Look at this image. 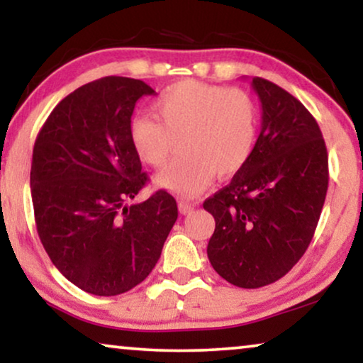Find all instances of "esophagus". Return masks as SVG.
Wrapping results in <instances>:
<instances>
[{
    "instance_id": "obj_1",
    "label": "esophagus",
    "mask_w": 363,
    "mask_h": 363,
    "mask_svg": "<svg viewBox=\"0 0 363 363\" xmlns=\"http://www.w3.org/2000/svg\"><path fill=\"white\" fill-rule=\"evenodd\" d=\"M178 210H180L182 215H186V213H191L195 210V205H191V203L188 201H180L178 203Z\"/></svg>"
}]
</instances>
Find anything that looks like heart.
I'll return each instance as SVG.
<instances>
[{"mask_svg": "<svg viewBox=\"0 0 363 363\" xmlns=\"http://www.w3.org/2000/svg\"><path fill=\"white\" fill-rule=\"evenodd\" d=\"M155 116L130 122V140L153 168H163L182 142L183 155L157 177V185L182 198H191L210 185L215 173L235 175L255 150L257 107L246 91L182 81L153 102Z\"/></svg>", "mask_w": 363, "mask_h": 363, "instance_id": "1", "label": "heart"}]
</instances>
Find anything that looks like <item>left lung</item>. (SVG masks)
Instances as JSON below:
<instances>
[{"label": "left lung", "instance_id": "left-lung-1", "mask_svg": "<svg viewBox=\"0 0 363 363\" xmlns=\"http://www.w3.org/2000/svg\"><path fill=\"white\" fill-rule=\"evenodd\" d=\"M251 87L262 122L250 160L203 203L215 218L206 252L231 284H272L301 259L319 223L329 186V158L315 118L284 89L262 77Z\"/></svg>", "mask_w": 363, "mask_h": 363}]
</instances>
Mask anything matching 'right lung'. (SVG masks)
Returning a JSON list of instances; mask_svg holds the SVG:
<instances>
[{
  "label": "right lung",
  "instance_id": "add662e5",
  "mask_svg": "<svg viewBox=\"0 0 363 363\" xmlns=\"http://www.w3.org/2000/svg\"><path fill=\"white\" fill-rule=\"evenodd\" d=\"M152 94L138 79H97L64 97L34 142L39 240L59 272L89 294L117 296L140 284L178 218L165 190L127 205L148 182L130 118L138 99Z\"/></svg>",
  "mask_w": 363,
  "mask_h": 363
}]
</instances>
